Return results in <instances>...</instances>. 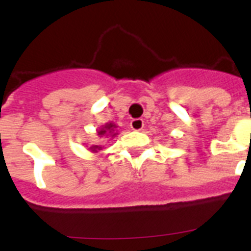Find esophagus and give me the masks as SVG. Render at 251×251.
<instances>
[{
    "label": "esophagus",
    "mask_w": 251,
    "mask_h": 251,
    "mask_svg": "<svg viewBox=\"0 0 251 251\" xmlns=\"http://www.w3.org/2000/svg\"><path fill=\"white\" fill-rule=\"evenodd\" d=\"M143 127H145V122H143V119L136 118L132 119V122H130V128H132L133 130H141Z\"/></svg>",
    "instance_id": "1"
}]
</instances>
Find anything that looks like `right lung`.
<instances>
[{
  "instance_id": "1",
  "label": "right lung",
  "mask_w": 251,
  "mask_h": 251,
  "mask_svg": "<svg viewBox=\"0 0 251 251\" xmlns=\"http://www.w3.org/2000/svg\"><path fill=\"white\" fill-rule=\"evenodd\" d=\"M114 128H115L114 124H112V123H110V124H106V126H105V127L103 128V129L99 130L98 134H104V133H106V132L112 133V130L114 129ZM113 136H114V134H113ZM97 148H98V147H97V146H95V147H92V148H90V150H92V151H95V150H97Z\"/></svg>"
}]
</instances>
